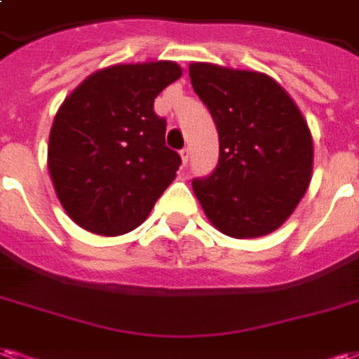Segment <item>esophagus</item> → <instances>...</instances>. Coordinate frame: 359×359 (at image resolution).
I'll return each mask as SVG.
<instances>
[{"mask_svg": "<svg viewBox=\"0 0 359 359\" xmlns=\"http://www.w3.org/2000/svg\"><path fill=\"white\" fill-rule=\"evenodd\" d=\"M188 158H190V150H188V148H182V150H180V159H182V165H187Z\"/></svg>", "mask_w": 359, "mask_h": 359, "instance_id": "obj_1", "label": "esophagus"}]
</instances>
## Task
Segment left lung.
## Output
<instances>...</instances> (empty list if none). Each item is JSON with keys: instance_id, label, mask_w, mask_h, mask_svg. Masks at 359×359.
Listing matches in <instances>:
<instances>
[{"instance_id": "1", "label": "left lung", "mask_w": 359, "mask_h": 359, "mask_svg": "<svg viewBox=\"0 0 359 359\" xmlns=\"http://www.w3.org/2000/svg\"><path fill=\"white\" fill-rule=\"evenodd\" d=\"M196 95L219 131V165L192 182L211 224L247 240L274 232L312 180L314 144L299 106L278 81L251 70L192 62Z\"/></svg>"}]
</instances>
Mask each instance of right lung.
<instances>
[{
    "instance_id": "right-lung-1",
    "label": "right lung",
    "mask_w": 359,
    "mask_h": 359,
    "mask_svg": "<svg viewBox=\"0 0 359 359\" xmlns=\"http://www.w3.org/2000/svg\"><path fill=\"white\" fill-rule=\"evenodd\" d=\"M182 76L177 62L114 65L85 78L53 119L47 167L60 205L100 236L140 226L177 177L167 121L154 98Z\"/></svg>"
}]
</instances>
